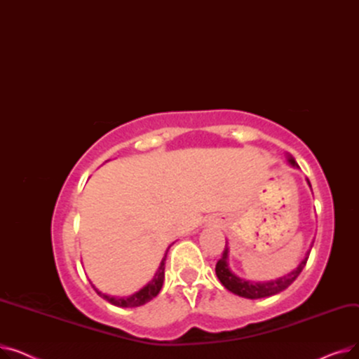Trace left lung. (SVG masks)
Segmentation results:
<instances>
[{
    "label": "left lung",
    "mask_w": 359,
    "mask_h": 359,
    "mask_svg": "<svg viewBox=\"0 0 359 359\" xmlns=\"http://www.w3.org/2000/svg\"><path fill=\"white\" fill-rule=\"evenodd\" d=\"M288 163L291 165H297L298 164L295 163V160L288 156ZM309 186L311 187L310 182L307 180ZM314 243V241H313ZM313 243H311V248H313ZM310 256V250L309 253L306 255V257L303 259V262L299 263L298 268L294 269L292 272L287 273L285 276L282 278H278V279H273V280H266V282H253V280H246L243 278H238L237 275H234L230 268H229V248L227 244H225V249L222 252V256L221 259L217 262V266H215V273L219 279L221 284L227 288L229 291H231L233 294L238 295V297H244V298H250V299H257V298H265V297H271V295H275L280 291L287 290L292 282L298 278V275L301 273V271L304 269L306 263H307V259Z\"/></svg>",
    "instance_id": "left-lung-1"
}]
</instances>
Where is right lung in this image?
Here are the masks:
<instances>
[{
    "instance_id": "add662e5",
    "label": "right lung",
    "mask_w": 359,
    "mask_h": 359,
    "mask_svg": "<svg viewBox=\"0 0 359 359\" xmlns=\"http://www.w3.org/2000/svg\"><path fill=\"white\" fill-rule=\"evenodd\" d=\"M168 249H170V248H168ZM168 249H167V252H168ZM167 252L164 253V257H163V260H161V263H160V268H158V271L156 272L153 280H149L148 284H147L142 290H140V291L135 292V294H132V295H129V297H110V295H106V294L100 292L97 288H94V285H93V288L96 290V292H97L102 298H104L106 301H109V303L113 304V306H118V307H140V306H144V304L148 303V301H151L154 297H157L158 292H160V290H161V287H163Z\"/></svg>"
}]
</instances>
